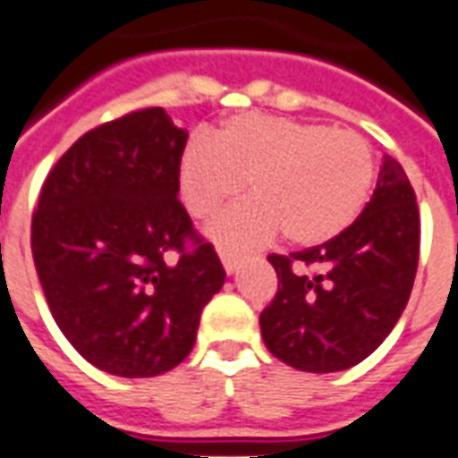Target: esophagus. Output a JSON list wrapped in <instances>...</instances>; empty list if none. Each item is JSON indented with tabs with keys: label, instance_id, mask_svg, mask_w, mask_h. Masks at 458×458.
Returning <instances> with one entry per match:
<instances>
[{
	"label": "esophagus",
	"instance_id": "obj_1",
	"mask_svg": "<svg viewBox=\"0 0 458 458\" xmlns=\"http://www.w3.org/2000/svg\"><path fill=\"white\" fill-rule=\"evenodd\" d=\"M221 261H223V268L228 273H235L240 268V264L244 261L242 254H237V251H230V250H221Z\"/></svg>",
	"mask_w": 458,
	"mask_h": 458
}]
</instances>
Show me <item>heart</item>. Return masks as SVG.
<instances>
[{"mask_svg":"<svg viewBox=\"0 0 458 458\" xmlns=\"http://www.w3.org/2000/svg\"><path fill=\"white\" fill-rule=\"evenodd\" d=\"M254 199L211 225L230 247H257L278 228L287 242L320 244L356 221L376 180L369 140L268 114L230 118L214 138H194L180 161V194L194 218H208L242 190Z\"/></svg>","mask_w":458,"mask_h":458,"instance_id":"b5f03b06","label":"heart"}]
</instances>
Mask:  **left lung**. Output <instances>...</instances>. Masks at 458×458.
Here are the masks:
<instances>
[{
    "label": "left lung",
    "instance_id": "8db88e82",
    "mask_svg": "<svg viewBox=\"0 0 458 458\" xmlns=\"http://www.w3.org/2000/svg\"><path fill=\"white\" fill-rule=\"evenodd\" d=\"M420 214L404 168L385 157L361 216L327 242L268 254L278 293L259 323L268 352L309 373L344 370L373 354L411 294Z\"/></svg>",
    "mask_w": 458,
    "mask_h": 458
}]
</instances>
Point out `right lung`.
I'll return each mask as SVG.
<instances>
[{
	"label": "right lung",
	"instance_id": "obj_1",
	"mask_svg": "<svg viewBox=\"0 0 458 458\" xmlns=\"http://www.w3.org/2000/svg\"><path fill=\"white\" fill-rule=\"evenodd\" d=\"M185 142L161 106L106 121L52 165L32 211V261L49 311L111 376L175 369L225 280L178 199Z\"/></svg>",
	"mask_w": 458,
	"mask_h": 458
}]
</instances>
